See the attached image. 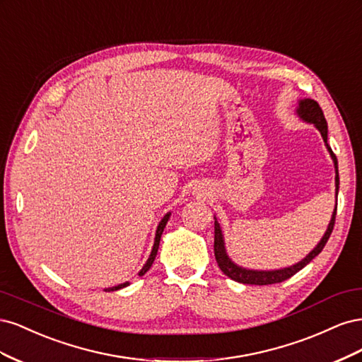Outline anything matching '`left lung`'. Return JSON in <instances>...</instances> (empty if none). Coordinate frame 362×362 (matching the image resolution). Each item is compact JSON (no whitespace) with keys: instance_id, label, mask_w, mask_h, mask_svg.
I'll use <instances>...</instances> for the list:
<instances>
[{"instance_id":"obj_1","label":"left lung","mask_w":362,"mask_h":362,"mask_svg":"<svg viewBox=\"0 0 362 362\" xmlns=\"http://www.w3.org/2000/svg\"><path fill=\"white\" fill-rule=\"evenodd\" d=\"M296 115L300 120L306 124L314 125L317 129L320 131V134L323 137L325 146L329 152V156L334 161V168H335V208L332 217L329 221V225H327L326 231L323 234V237L320 238V242L317 243V246L306 255L303 259H300L299 262H296L293 266L288 267H282V269H276V270H254V269H247L243 266H238L237 262H234L231 258H229L226 247H225V237L222 233L221 223L217 222V217L214 216V257L218 267L225 273L228 278H231L235 282L240 284H249V286H270V284H278L286 281L288 278H291L293 275H296L299 270H302L311 259H314L317 255L320 254L323 250L325 245L327 243V240L331 237V233L334 229V223H335V214H337V196H338V189H339V177H338V161L337 157L332 152L329 144H327V124L325 115L322 112L320 105L317 104L314 100H299L298 103V108H296Z\"/></svg>"}]
</instances>
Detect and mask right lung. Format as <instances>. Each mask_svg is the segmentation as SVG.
<instances>
[{
  "label": "right lung",
  "instance_id": "1",
  "mask_svg": "<svg viewBox=\"0 0 362 362\" xmlns=\"http://www.w3.org/2000/svg\"><path fill=\"white\" fill-rule=\"evenodd\" d=\"M170 211L168 213V214H164L163 216V218L160 221V223H158V226H157V231H156V238H154V246H152V250H151V255H149V258L146 259V262H145V266L141 267V270L137 273L139 276H144L145 273L151 269V266H152V262H154V259H156V257H157V252H158V246H160V240H161V234H163V231H164V228H166V223H168V221L170 218ZM127 286H129V281H127V282H124V284H119V286H115V287H108V288H104V291H116V290H120V288H124V287H127Z\"/></svg>",
  "mask_w": 362,
  "mask_h": 362
}]
</instances>
